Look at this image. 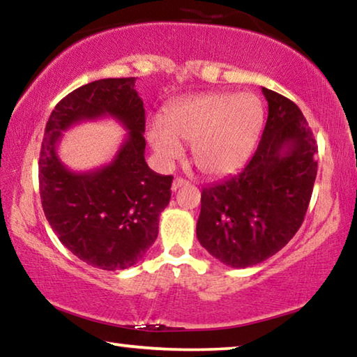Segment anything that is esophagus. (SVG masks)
Segmentation results:
<instances>
[{
    "label": "esophagus",
    "mask_w": 357,
    "mask_h": 357,
    "mask_svg": "<svg viewBox=\"0 0 357 357\" xmlns=\"http://www.w3.org/2000/svg\"><path fill=\"white\" fill-rule=\"evenodd\" d=\"M189 184V181L184 179V178H174L173 179V184H172V190H178L181 189L183 185H187Z\"/></svg>",
    "instance_id": "1"
}]
</instances>
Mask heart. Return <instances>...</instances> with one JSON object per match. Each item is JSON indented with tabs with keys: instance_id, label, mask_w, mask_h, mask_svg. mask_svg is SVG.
I'll list each match as a JSON object with an SVG mask.
<instances>
[{
	"instance_id": "b5f03b06",
	"label": "heart",
	"mask_w": 357,
	"mask_h": 357,
	"mask_svg": "<svg viewBox=\"0 0 357 357\" xmlns=\"http://www.w3.org/2000/svg\"><path fill=\"white\" fill-rule=\"evenodd\" d=\"M263 124L264 107L255 94L209 93L174 102L164 121L149 123L146 135L165 164L183 155V143H187L204 174L225 176L247 164Z\"/></svg>"
}]
</instances>
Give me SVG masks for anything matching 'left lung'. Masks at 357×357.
Wrapping results in <instances>:
<instances>
[{
	"label": "left lung",
	"mask_w": 357,
	"mask_h": 357,
	"mask_svg": "<svg viewBox=\"0 0 357 357\" xmlns=\"http://www.w3.org/2000/svg\"><path fill=\"white\" fill-rule=\"evenodd\" d=\"M268 121L243 170L204 187L197 238L231 268H249L283 249L304 222L317 178L318 146L299 107L261 88Z\"/></svg>",
	"instance_id": "8db88e82"
}]
</instances>
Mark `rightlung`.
Here are the masks:
<instances>
[{"instance_id": "add662e5", "label": "right lung", "mask_w": 357, "mask_h": 357, "mask_svg": "<svg viewBox=\"0 0 357 357\" xmlns=\"http://www.w3.org/2000/svg\"><path fill=\"white\" fill-rule=\"evenodd\" d=\"M105 116L128 130L119 153L94 171H69L57 155L62 132ZM143 134L144 108L134 77L83 84L59 100L47 121L39 157L42 208L66 249L94 268L118 271L140 261L170 203L173 176L148 167Z\"/></svg>"}]
</instances>
